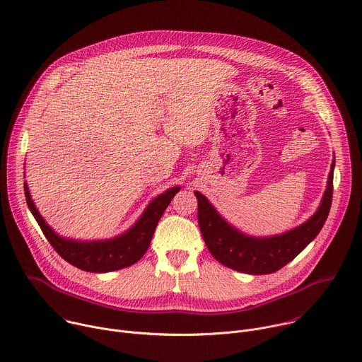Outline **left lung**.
Instances as JSON below:
<instances>
[{
  "label": "left lung",
  "mask_w": 362,
  "mask_h": 362,
  "mask_svg": "<svg viewBox=\"0 0 362 362\" xmlns=\"http://www.w3.org/2000/svg\"><path fill=\"white\" fill-rule=\"evenodd\" d=\"M335 156L327 180V189L315 214L299 226L279 235L252 236L229 223L200 192L197 222L206 246L218 262L249 275H268L279 271L296 257L321 232L332 203Z\"/></svg>",
  "instance_id": "obj_1"
}]
</instances>
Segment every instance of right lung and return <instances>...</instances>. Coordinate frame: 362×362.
<instances>
[{
  "instance_id": "obj_1",
  "label": "right lung",
  "mask_w": 362,
  "mask_h": 362,
  "mask_svg": "<svg viewBox=\"0 0 362 362\" xmlns=\"http://www.w3.org/2000/svg\"><path fill=\"white\" fill-rule=\"evenodd\" d=\"M179 190L180 186H173L150 200L140 218L123 233L109 239L81 240L57 233L44 221L35 208L27 182H24L28 209L40 225L47 240L53 245L64 261L81 271L94 274L113 272L136 264L148 249L154 229H156L170 200Z\"/></svg>"
}]
</instances>
